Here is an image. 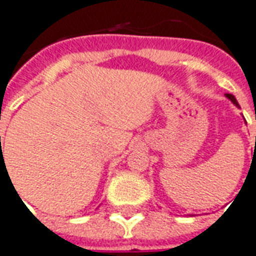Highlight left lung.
<instances>
[{"label":"left lung","mask_w":256,"mask_h":256,"mask_svg":"<svg viewBox=\"0 0 256 256\" xmlns=\"http://www.w3.org/2000/svg\"><path fill=\"white\" fill-rule=\"evenodd\" d=\"M226 98H230V100H232V103H234V104L237 106V107H240L238 103H237V100H236V98H234L232 94H228V93H227V94H226ZM255 149H256V138H255ZM255 149H254V150H255Z\"/></svg>","instance_id":"left-lung-1"}]
</instances>
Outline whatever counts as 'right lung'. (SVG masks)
I'll return each instance as SVG.
<instances>
[{"label": "right lung", "mask_w": 256, "mask_h": 256, "mask_svg": "<svg viewBox=\"0 0 256 256\" xmlns=\"http://www.w3.org/2000/svg\"><path fill=\"white\" fill-rule=\"evenodd\" d=\"M1 150H2V149H1Z\"/></svg>", "instance_id": "obj_1"}]
</instances>
